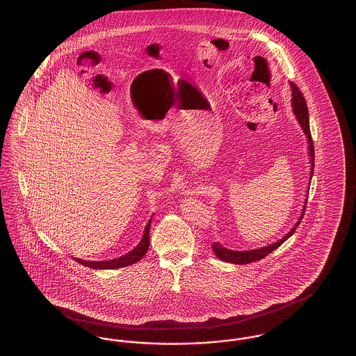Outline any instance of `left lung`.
Here are the masks:
<instances>
[{
	"instance_id": "8db88e82",
	"label": "left lung",
	"mask_w": 356,
	"mask_h": 356,
	"mask_svg": "<svg viewBox=\"0 0 356 356\" xmlns=\"http://www.w3.org/2000/svg\"><path fill=\"white\" fill-rule=\"evenodd\" d=\"M291 89H292V99H291V106H292V112L295 115V118L298 120L299 125L302 127L305 137L308 140V153H309V161H311V172H309V184L312 180V175H314V167H315V151H314V143H312V137H311V131H309V118H308V108L305 104V97L302 95V92L299 90V88L293 83H289ZM309 189V188H308ZM308 192V191H307ZM307 199L308 195L305 196V205L302 209V213L299 216L298 221L295 222V225L288 231L287 234L282 238L276 240L272 244H267L264 247H259L254 250H248V251H234V250H228L225 247H222L220 243H213L212 244V251L218 256V259H220L222 261L231 263V264H248L251 261L260 260L263 257H266L267 254H271L272 251H275L277 247H280L287 238L293 235L295 229L298 228V225L300 224V221L303 219L305 212V205H307Z\"/></svg>"
}]
</instances>
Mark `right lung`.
<instances>
[{"mask_svg":"<svg viewBox=\"0 0 356 356\" xmlns=\"http://www.w3.org/2000/svg\"><path fill=\"white\" fill-rule=\"evenodd\" d=\"M151 222H152V218L147 222L140 243L136 245L134 250H131L127 254H121V256L115 257V259L100 260V261H97V260H84V259H79V257H74V260L77 263L83 264L85 267H89V268H93V270H115V268H122V267L132 266V264L137 263L138 260H141L144 257V254L148 252Z\"/></svg>","mask_w":356,"mask_h":356,"instance_id":"right-lung-1","label":"right lung"}]
</instances>
